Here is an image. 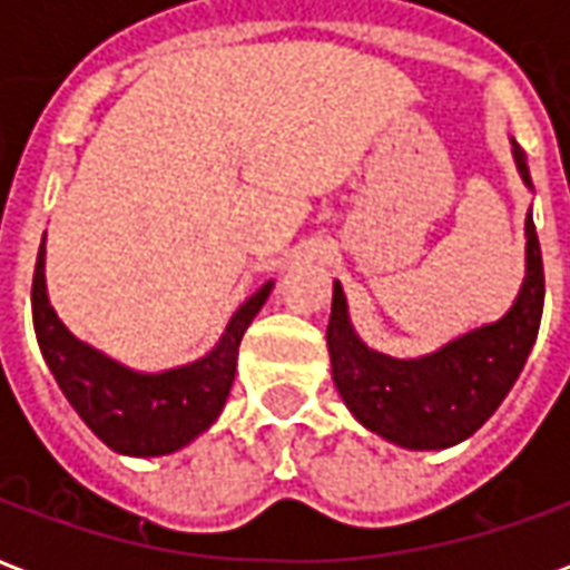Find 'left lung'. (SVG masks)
<instances>
[{
	"label": "left lung",
	"instance_id": "left-lung-1",
	"mask_svg": "<svg viewBox=\"0 0 570 570\" xmlns=\"http://www.w3.org/2000/svg\"><path fill=\"white\" fill-rule=\"evenodd\" d=\"M522 183L531 186L525 151L513 142ZM525 281L501 321L458 335L433 354L396 360L372 351L347 321L342 284L333 286L326 345L333 382L354 419L403 449H449L473 436L501 406L534 347L543 314V259L534 219H525Z\"/></svg>",
	"mask_w": 570,
	"mask_h": 570
}]
</instances>
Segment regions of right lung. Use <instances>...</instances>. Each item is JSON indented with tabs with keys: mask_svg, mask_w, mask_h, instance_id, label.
Listing matches in <instances>:
<instances>
[{
	"mask_svg": "<svg viewBox=\"0 0 570 570\" xmlns=\"http://www.w3.org/2000/svg\"><path fill=\"white\" fill-rule=\"evenodd\" d=\"M272 281L232 314L219 345L207 357L167 372H134L85 345L57 317L45 289V237L32 274V326L42 357L79 419L118 454L158 458L183 449L219 419L237 347L272 293Z\"/></svg>",
	"mask_w": 570,
	"mask_h": 570,
	"instance_id": "add662e5",
	"label": "right lung"
}]
</instances>
